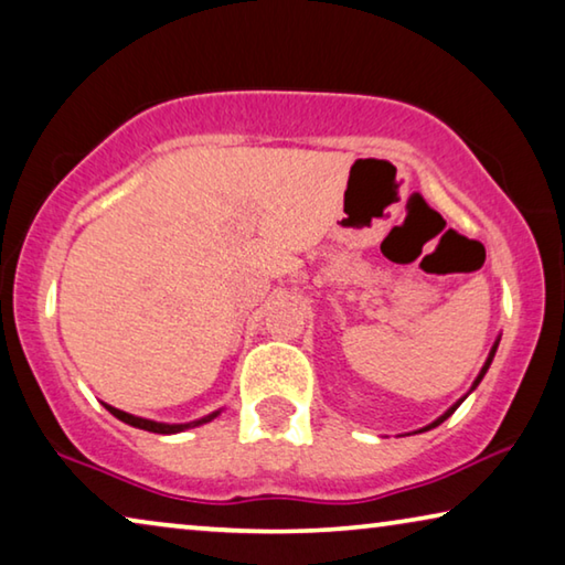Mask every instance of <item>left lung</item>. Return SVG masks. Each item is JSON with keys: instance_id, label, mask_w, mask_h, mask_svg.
<instances>
[{"instance_id": "left-lung-1", "label": "left lung", "mask_w": 565, "mask_h": 565, "mask_svg": "<svg viewBox=\"0 0 565 565\" xmlns=\"http://www.w3.org/2000/svg\"><path fill=\"white\" fill-rule=\"evenodd\" d=\"M498 343H500V338H498V341H494V345H492V351H490V355H488V361H484V366H482V371H480V373H477L475 384H472V388H470V392H467V394H472V392H475V388H477V384H480V381H482V376H484V373H488V369H490V363H492V359H494V351H498ZM467 394H465L462 398H459V402H457V404H452V406H449V409H447L445 414H441V416H439V419H434V422L429 424V427H424V429H419V431H427V429H434V427H439V424H441V422H445V419H449V416H452V414L457 412V406L465 402V398H467Z\"/></svg>"}]
</instances>
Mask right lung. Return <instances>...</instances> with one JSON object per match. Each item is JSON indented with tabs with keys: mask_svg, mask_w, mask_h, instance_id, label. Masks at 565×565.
I'll return each instance as SVG.
<instances>
[{
	"mask_svg": "<svg viewBox=\"0 0 565 565\" xmlns=\"http://www.w3.org/2000/svg\"><path fill=\"white\" fill-rule=\"evenodd\" d=\"M106 409H108L113 416H116V419L131 424V427H136V429H146V431H153V434H177V431L192 429V427H199V424L212 422L214 416L220 414V412H212L210 416H202V419L189 422V424H161V422H151V419H141V416L126 414V412H120V409H116V406H108V404H106Z\"/></svg>",
	"mask_w": 565,
	"mask_h": 565,
	"instance_id": "obj_1",
	"label": "right lung"
}]
</instances>
